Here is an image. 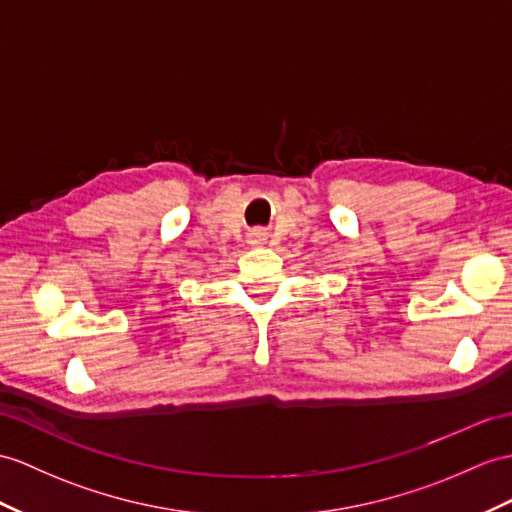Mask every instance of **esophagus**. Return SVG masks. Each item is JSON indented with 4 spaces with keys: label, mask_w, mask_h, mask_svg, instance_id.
<instances>
[{
    "label": "esophagus",
    "mask_w": 512,
    "mask_h": 512,
    "mask_svg": "<svg viewBox=\"0 0 512 512\" xmlns=\"http://www.w3.org/2000/svg\"><path fill=\"white\" fill-rule=\"evenodd\" d=\"M263 241H265V239H263V234H258V232H256V234L252 236V243H254V245H260Z\"/></svg>",
    "instance_id": "esophagus-1"
}]
</instances>
